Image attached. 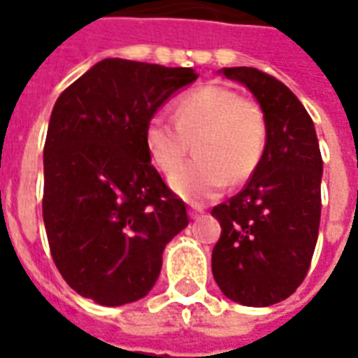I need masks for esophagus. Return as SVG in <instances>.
I'll return each mask as SVG.
<instances>
[{
    "label": "esophagus",
    "mask_w": 358,
    "mask_h": 358,
    "mask_svg": "<svg viewBox=\"0 0 358 358\" xmlns=\"http://www.w3.org/2000/svg\"><path fill=\"white\" fill-rule=\"evenodd\" d=\"M201 213H203V210L199 209V207H190V209H188V215H190V218H194V220H196Z\"/></svg>",
    "instance_id": "obj_1"
}]
</instances>
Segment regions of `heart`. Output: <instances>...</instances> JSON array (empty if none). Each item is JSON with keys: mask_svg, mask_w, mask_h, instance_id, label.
Returning a JSON list of instances; mask_svg holds the SVG:
<instances>
[{"mask_svg": "<svg viewBox=\"0 0 358 358\" xmlns=\"http://www.w3.org/2000/svg\"><path fill=\"white\" fill-rule=\"evenodd\" d=\"M173 125L162 115L145 124L149 160L171 173L194 143L196 160L170 179V187L192 203L217 198L226 185H243L259 168L267 149V117L250 96L222 85H205L177 99Z\"/></svg>", "mask_w": 358, "mask_h": 358, "instance_id": "heart-1", "label": "heart"}]
</instances>
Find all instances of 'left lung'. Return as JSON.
I'll return each mask as SVG.
<instances>
[{"label": "left lung", "mask_w": 358, "mask_h": 358, "mask_svg": "<svg viewBox=\"0 0 358 358\" xmlns=\"http://www.w3.org/2000/svg\"><path fill=\"white\" fill-rule=\"evenodd\" d=\"M222 74L254 93L268 138L245 188L210 210L222 228L210 265L226 297L262 308L306 278L320 234L323 159L312 117L287 85L252 66Z\"/></svg>", "instance_id": "left-lung-1"}]
</instances>
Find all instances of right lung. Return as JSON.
Wrapping results in <instances>:
<instances>
[{
    "instance_id": "1",
    "label": "right lung",
    "mask_w": 358,
    "mask_h": 358,
    "mask_svg": "<svg viewBox=\"0 0 358 358\" xmlns=\"http://www.w3.org/2000/svg\"><path fill=\"white\" fill-rule=\"evenodd\" d=\"M190 66L102 59L69 85L44 141L43 218L65 282L102 306L145 297L187 205L149 160L143 130L162 102L192 84Z\"/></svg>"
}]
</instances>
